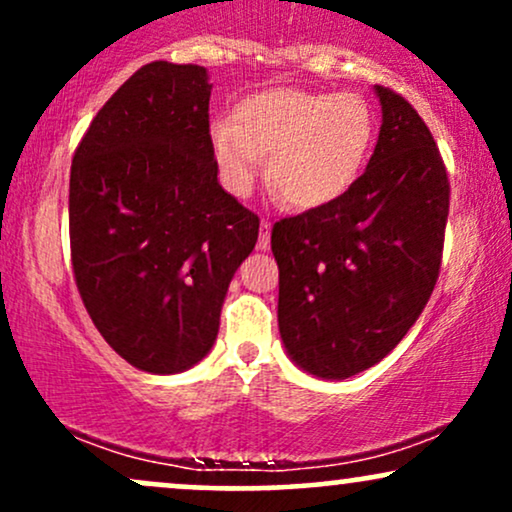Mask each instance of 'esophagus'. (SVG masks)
Wrapping results in <instances>:
<instances>
[{"label":"esophagus","instance_id":"esophagus-1","mask_svg":"<svg viewBox=\"0 0 512 512\" xmlns=\"http://www.w3.org/2000/svg\"><path fill=\"white\" fill-rule=\"evenodd\" d=\"M269 245H272V223L262 221V226H260V238H257V248H260V250H269Z\"/></svg>","mask_w":512,"mask_h":512}]
</instances>
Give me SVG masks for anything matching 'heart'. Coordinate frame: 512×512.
Here are the masks:
<instances>
[{
    "label": "heart",
    "mask_w": 512,
    "mask_h": 512,
    "mask_svg": "<svg viewBox=\"0 0 512 512\" xmlns=\"http://www.w3.org/2000/svg\"><path fill=\"white\" fill-rule=\"evenodd\" d=\"M375 115L358 93L272 88L211 125V154L228 192L248 195L269 157V185L293 209L332 204L358 180Z\"/></svg>",
    "instance_id": "heart-1"
}]
</instances>
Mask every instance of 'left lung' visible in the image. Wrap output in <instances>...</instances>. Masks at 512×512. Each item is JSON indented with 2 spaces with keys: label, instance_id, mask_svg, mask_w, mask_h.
Segmentation results:
<instances>
[{
  "label": "left lung",
  "instance_id": "8db88e82",
  "mask_svg": "<svg viewBox=\"0 0 512 512\" xmlns=\"http://www.w3.org/2000/svg\"><path fill=\"white\" fill-rule=\"evenodd\" d=\"M368 168L320 209L274 223L279 332L303 370L361 373L419 320L438 281L450 182L426 122L392 88Z\"/></svg>",
  "mask_w": 512,
  "mask_h": 512
}]
</instances>
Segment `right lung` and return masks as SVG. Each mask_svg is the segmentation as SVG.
Here are the masks:
<instances>
[{
  "label": "right lung",
  "mask_w": 512,
  "mask_h": 512,
  "mask_svg": "<svg viewBox=\"0 0 512 512\" xmlns=\"http://www.w3.org/2000/svg\"><path fill=\"white\" fill-rule=\"evenodd\" d=\"M207 69L151 62L98 110L69 175L76 289L96 330L146 373L209 354L260 219L219 185Z\"/></svg>",
  "instance_id": "obj_1"
}]
</instances>
